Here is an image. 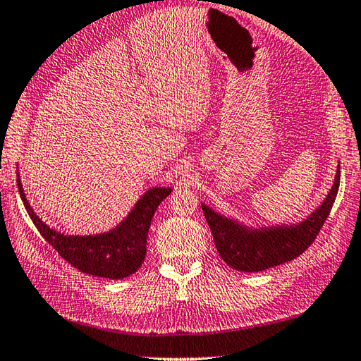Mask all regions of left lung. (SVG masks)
Masks as SVG:
<instances>
[{"label":"left lung","instance_id":"1","mask_svg":"<svg viewBox=\"0 0 361 361\" xmlns=\"http://www.w3.org/2000/svg\"><path fill=\"white\" fill-rule=\"evenodd\" d=\"M340 188V167L326 200L305 221L269 228H247L233 219L221 216L202 203L204 219L213 233L216 249L230 267L243 272H259L288 263L302 255L327 221Z\"/></svg>","mask_w":361,"mask_h":361}]
</instances>
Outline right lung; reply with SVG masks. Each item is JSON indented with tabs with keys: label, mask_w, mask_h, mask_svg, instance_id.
<instances>
[{
	"label": "right lung",
	"mask_w": 361,
	"mask_h": 361,
	"mask_svg": "<svg viewBox=\"0 0 361 361\" xmlns=\"http://www.w3.org/2000/svg\"><path fill=\"white\" fill-rule=\"evenodd\" d=\"M17 185L27 214L45 241L78 271L111 280L128 277L142 266L147 253V236L154 211L172 192L171 188L147 190L123 222L108 233L94 236H67L42 222L27 203L20 178H17Z\"/></svg>",
	"instance_id": "right-lung-1"
}]
</instances>
